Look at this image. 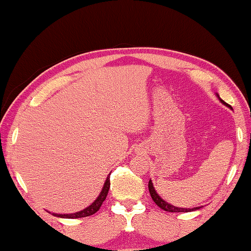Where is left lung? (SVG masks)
Masks as SVG:
<instances>
[{
    "label": "left lung",
    "mask_w": 251,
    "mask_h": 251,
    "mask_svg": "<svg viewBox=\"0 0 251 251\" xmlns=\"http://www.w3.org/2000/svg\"><path fill=\"white\" fill-rule=\"evenodd\" d=\"M221 100V99H220ZM222 103L226 104V102H224L223 100H221ZM228 105V104H226ZM149 192L151 195V198H152V200L154 201V203L157 204L158 207H160L161 209H164L165 211H169V213H189V211H193V210H197V209H200V207H196V208H192V209H186V208H178V207H175L173 206V204L166 202L165 200H162L161 198L158 196V193L156 192V190L153 188V184L152 182L149 181Z\"/></svg>",
    "instance_id": "8db88e82"
}]
</instances>
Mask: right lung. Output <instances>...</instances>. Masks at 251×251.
I'll return each mask as SVG.
<instances>
[{
	"mask_svg": "<svg viewBox=\"0 0 251 251\" xmlns=\"http://www.w3.org/2000/svg\"><path fill=\"white\" fill-rule=\"evenodd\" d=\"M109 188H110V177H107L105 179V183L103 185V189H102V191L100 193V196L98 197V199L94 201L93 203L85 209H83L82 211H78V213H75V214H53L54 216L56 217H61V218H82V217H87V216H91V215H93L97 213V211L100 209V207L102 206V203H103V201L105 200V198L108 196V192H109Z\"/></svg>",
	"mask_w": 251,
	"mask_h": 251,
	"instance_id": "1",
	"label": "right lung"
}]
</instances>
